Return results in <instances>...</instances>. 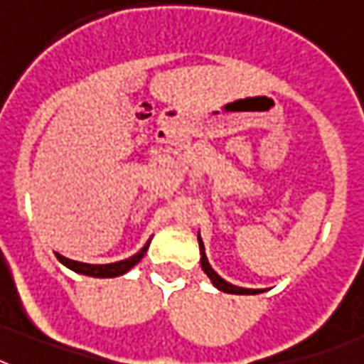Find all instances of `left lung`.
I'll return each instance as SVG.
<instances>
[{"label":"left lung","mask_w":364,"mask_h":364,"mask_svg":"<svg viewBox=\"0 0 364 364\" xmlns=\"http://www.w3.org/2000/svg\"><path fill=\"white\" fill-rule=\"evenodd\" d=\"M198 243H200V254H202V259H200V264H202V269L205 271V274H208L209 279H211L213 284H215V288H218L220 291H226V294H239V295L259 294V291H262V289L237 288V286L230 284V282H226V280L220 279V277H218V274L213 271L211 265H209V262H208V258H205V252H203V243H202V239H200V235H198Z\"/></svg>","instance_id":"left-lung-1"}]
</instances>
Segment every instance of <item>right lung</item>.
<instances>
[{"mask_svg": "<svg viewBox=\"0 0 364 364\" xmlns=\"http://www.w3.org/2000/svg\"><path fill=\"white\" fill-rule=\"evenodd\" d=\"M147 247H149V241L144 249L140 250L138 254H134L132 258L129 259H123V262H115V264H106V265H91V264H82V262H75V259H69L61 256V254H55L58 259L61 262L63 265H67L69 269L76 271V273H82V274H90V277H102V279H112V277H119V274L127 273L129 269L134 267L141 258H144V254H146Z\"/></svg>", "mask_w": 364, "mask_h": 364, "instance_id": "obj_1", "label": "right lung"}]
</instances>
